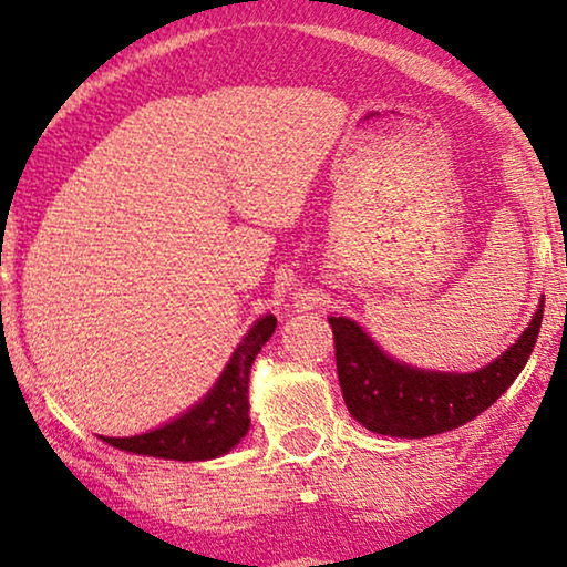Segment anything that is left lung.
I'll return each instance as SVG.
<instances>
[{
    "mask_svg": "<svg viewBox=\"0 0 567 567\" xmlns=\"http://www.w3.org/2000/svg\"><path fill=\"white\" fill-rule=\"evenodd\" d=\"M545 297L514 346L477 371H429L386 355L359 322L328 317L348 413L363 429L398 439H425L460 429L485 413L529 361L542 328Z\"/></svg>",
    "mask_w": 567,
    "mask_h": 567,
    "instance_id": "obj_1",
    "label": "left lung"
}]
</instances>
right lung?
<instances>
[{
    "label": "right lung",
    "instance_id": "1",
    "mask_svg": "<svg viewBox=\"0 0 567 567\" xmlns=\"http://www.w3.org/2000/svg\"><path fill=\"white\" fill-rule=\"evenodd\" d=\"M276 330V317L262 315L247 330L243 343L235 348L227 367L216 384L198 400L196 405L185 410L183 415L159 425V429L138 433V436H100L121 452L157 456V460L175 462H204L216 460L231 452L250 429V369L255 355L268 343Z\"/></svg>",
    "mask_w": 567,
    "mask_h": 567
}]
</instances>
